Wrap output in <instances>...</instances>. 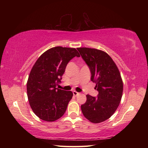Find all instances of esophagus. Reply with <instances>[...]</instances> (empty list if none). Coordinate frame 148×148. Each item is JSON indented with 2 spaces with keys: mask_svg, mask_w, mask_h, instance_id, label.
Masks as SVG:
<instances>
[{
  "mask_svg": "<svg viewBox=\"0 0 148 148\" xmlns=\"http://www.w3.org/2000/svg\"><path fill=\"white\" fill-rule=\"evenodd\" d=\"M73 95H74V96H77V95H79V93L77 92L76 91H74V92H73Z\"/></svg>",
  "mask_w": 148,
  "mask_h": 148,
  "instance_id": "esophagus-1",
  "label": "esophagus"
}]
</instances>
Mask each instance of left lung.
I'll return each instance as SVG.
<instances>
[{"instance_id": "obj_1", "label": "left lung", "mask_w": 148, "mask_h": 148, "mask_svg": "<svg viewBox=\"0 0 148 148\" xmlns=\"http://www.w3.org/2000/svg\"><path fill=\"white\" fill-rule=\"evenodd\" d=\"M81 56L90 69L91 81L99 92L97 98L86 95L81 105L84 117L93 123H99L114 114L121 102L123 83L114 62L108 53L90 48H77Z\"/></svg>"}]
</instances>
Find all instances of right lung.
<instances>
[{
    "mask_svg": "<svg viewBox=\"0 0 148 148\" xmlns=\"http://www.w3.org/2000/svg\"><path fill=\"white\" fill-rule=\"evenodd\" d=\"M76 56L80 55L75 48L54 47L43 53L31 69L27 83L28 100L42 120L55 121L64 114L73 93L56 86L69 62Z\"/></svg>",
    "mask_w": 148,
    "mask_h": 148,
    "instance_id": "1",
    "label": "right lung"
}]
</instances>
